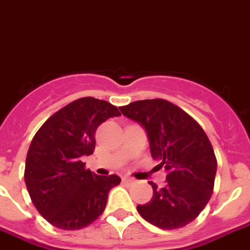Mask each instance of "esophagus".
Returning <instances> with one entry per match:
<instances>
[{
    "label": "esophagus",
    "mask_w": 250,
    "mask_h": 250,
    "mask_svg": "<svg viewBox=\"0 0 250 250\" xmlns=\"http://www.w3.org/2000/svg\"><path fill=\"white\" fill-rule=\"evenodd\" d=\"M122 182H123V184H132V182H133V178L122 177Z\"/></svg>",
    "instance_id": "1"
}]
</instances>
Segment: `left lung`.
Returning a JSON list of instances; mask_svg holds the SVG:
<instances>
[{
	"instance_id": "1",
	"label": "left lung",
	"mask_w": 250,
	"mask_h": 250,
	"mask_svg": "<svg viewBox=\"0 0 250 250\" xmlns=\"http://www.w3.org/2000/svg\"><path fill=\"white\" fill-rule=\"evenodd\" d=\"M143 125L150 151L167 174L164 188L153 186V199L137 206L154 226L173 230L195 220L212 196L217 159L208 136L195 119L164 99L140 100L119 107Z\"/></svg>"
}]
</instances>
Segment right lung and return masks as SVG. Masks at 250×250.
Returning <instances> with one entry per match:
<instances>
[{
	"label": "right lung",
	"instance_id": "right-lung-1",
	"mask_svg": "<svg viewBox=\"0 0 250 250\" xmlns=\"http://www.w3.org/2000/svg\"><path fill=\"white\" fill-rule=\"evenodd\" d=\"M118 115V107L107 101L81 97L54 113L34 135L24 180L36 209L52 226L79 230L104 212L121 178L97 176L82 158L93 153L99 125Z\"/></svg>",
	"mask_w": 250,
	"mask_h": 250
}]
</instances>
